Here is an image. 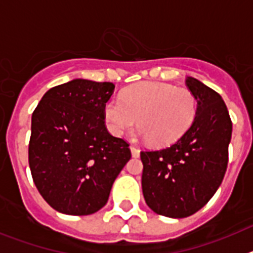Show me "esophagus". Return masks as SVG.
<instances>
[{"label": "esophagus", "instance_id": "1", "mask_svg": "<svg viewBox=\"0 0 253 253\" xmlns=\"http://www.w3.org/2000/svg\"><path fill=\"white\" fill-rule=\"evenodd\" d=\"M130 148V152H131V156L133 157H139V154H140V151L139 149L137 148V147H134V146H130L129 147Z\"/></svg>", "mask_w": 253, "mask_h": 253}]
</instances>
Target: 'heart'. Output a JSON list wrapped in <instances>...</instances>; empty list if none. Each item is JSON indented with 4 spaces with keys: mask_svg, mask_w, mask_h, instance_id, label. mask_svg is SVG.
<instances>
[{
    "mask_svg": "<svg viewBox=\"0 0 253 253\" xmlns=\"http://www.w3.org/2000/svg\"><path fill=\"white\" fill-rule=\"evenodd\" d=\"M198 102L193 92L161 82H139L128 87L122 99L105 104L107 128L123 135L139 123V137L153 146L166 147L177 142L193 125ZM140 120H137V118Z\"/></svg>",
    "mask_w": 253,
    "mask_h": 253,
    "instance_id": "b5f03b06",
    "label": "heart"
}]
</instances>
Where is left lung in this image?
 Masks as SVG:
<instances>
[{"mask_svg":"<svg viewBox=\"0 0 253 253\" xmlns=\"http://www.w3.org/2000/svg\"><path fill=\"white\" fill-rule=\"evenodd\" d=\"M186 86L198 102L195 120L172 146L140 152L142 190L154 213L186 218L202 209L222 184L232 122L222 96L194 77Z\"/></svg>","mask_w":253,"mask_h":253,"instance_id":"obj_1","label":"left lung"}]
</instances>
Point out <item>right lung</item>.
<instances>
[{
	"mask_svg": "<svg viewBox=\"0 0 253 253\" xmlns=\"http://www.w3.org/2000/svg\"><path fill=\"white\" fill-rule=\"evenodd\" d=\"M111 82L76 78L46 91L31 116L29 166L44 200L59 213L88 215L107 203L130 160L129 144L105 126Z\"/></svg>",
	"mask_w": 253,
	"mask_h": 253,
	"instance_id": "right-lung-1",
	"label": "right lung"
}]
</instances>
